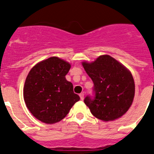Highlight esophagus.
<instances>
[{
  "label": "esophagus",
  "instance_id": "1",
  "mask_svg": "<svg viewBox=\"0 0 154 154\" xmlns=\"http://www.w3.org/2000/svg\"><path fill=\"white\" fill-rule=\"evenodd\" d=\"M79 97L80 98H81V100L84 99V93H81V94H79Z\"/></svg>",
  "mask_w": 154,
  "mask_h": 154
}]
</instances>
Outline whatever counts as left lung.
I'll list each match as a JSON object with an SVG mask.
<instances>
[{
	"instance_id": "left-lung-1",
	"label": "left lung",
	"mask_w": 154,
	"mask_h": 154,
	"mask_svg": "<svg viewBox=\"0 0 154 154\" xmlns=\"http://www.w3.org/2000/svg\"><path fill=\"white\" fill-rule=\"evenodd\" d=\"M82 66L94 83V96L85 97V104L95 118L114 121L131 106L135 92L133 76L125 66L108 55L100 56Z\"/></svg>"
}]
</instances>
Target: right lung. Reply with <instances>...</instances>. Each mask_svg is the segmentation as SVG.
<instances>
[{
	"label": "right lung",
	"instance_id": "right-lung-1",
	"mask_svg": "<svg viewBox=\"0 0 154 154\" xmlns=\"http://www.w3.org/2000/svg\"><path fill=\"white\" fill-rule=\"evenodd\" d=\"M71 65L53 56L35 65L23 87V98L30 113L46 124L63 120L75 102L79 101L72 82L66 75Z\"/></svg>",
	"mask_w": 154,
	"mask_h": 154
}]
</instances>
